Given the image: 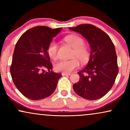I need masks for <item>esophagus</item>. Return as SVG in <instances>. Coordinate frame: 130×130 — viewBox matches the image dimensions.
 I'll list each match as a JSON object with an SVG mask.
<instances>
[{
    "label": "esophagus",
    "mask_w": 130,
    "mask_h": 130,
    "mask_svg": "<svg viewBox=\"0 0 130 130\" xmlns=\"http://www.w3.org/2000/svg\"><path fill=\"white\" fill-rule=\"evenodd\" d=\"M70 73H62V76H70Z\"/></svg>",
    "instance_id": "esophagus-1"
}]
</instances>
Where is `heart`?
<instances>
[{
    "instance_id": "heart-1",
    "label": "heart",
    "mask_w": 130,
    "mask_h": 130,
    "mask_svg": "<svg viewBox=\"0 0 130 130\" xmlns=\"http://www.w3.org/2000/svg\"><path fill=\"white\" fill-rule=\"evenodd\" d=\"M67 44L73 48V51L70 60H61L54 65V69L57 71L68 73L77 68L79 65L78 60L82 63L89 61L90 57V51L89 46L84 43V40L76 35H70L64 38ZM57 44L56 41H51L47 47V53L53 60L57 58Z\"/></svg>"
}]
</instances>
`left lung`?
<instances>
[{
	"label": "left lung",
	"mask_w": 130,
	"mask_h": 130,
	"mask_svg": "<svg viewBox=\"0 0 130 130\" xmlns=\"http://www.w3.org/2000/svg\"><path fill=\"white\" fill-rule=\"evenodd\" d=\"M70 29L81 34L91 47L87 67L78 72L79 80L73 86L74 92L89 100L102 98L111 90L119 72L114 43L106 33L93 25L83 24Z\"/></svg>",
	"instance_id": "1"
}]
</instances>
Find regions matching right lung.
<instances>
[{"instance_id": "add662e5", "label": "right lung", "mask_w": 130, "mask_h": 130, "mask_svg": "<svg viewBox=\"0 0 130 130\" xmlns=\"http://www.w3.org/2000/svg\"><path fill=\"white\" fill-rule=\"evenodd\" d=\"M62 29L34 27L24 33L16 43L10 74L16 88L30 100L44 99L56 90L62 75L51 71L53 64L47 55V47ZM44 69L48 72H45Z\"/></svg>"}]
</instances>
